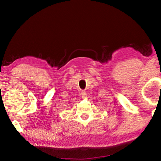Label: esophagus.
Segmentation results:
<instances>
[{"mask_svg": "<svg viewBox=\"0 0 161 161\" xmlns=\"http://www.w3.org/2000/svg\"><path fill=\"white\" fill-rule=\"evenodd\" d=\"M81 95H82V98H86V96H87L86 92H85V91H82V93H81Z\"/></svg>", "mask_w": 161, "mask_h": 161, "instance_id": "34e87169", "label": "esophagus"}]
</instances>
